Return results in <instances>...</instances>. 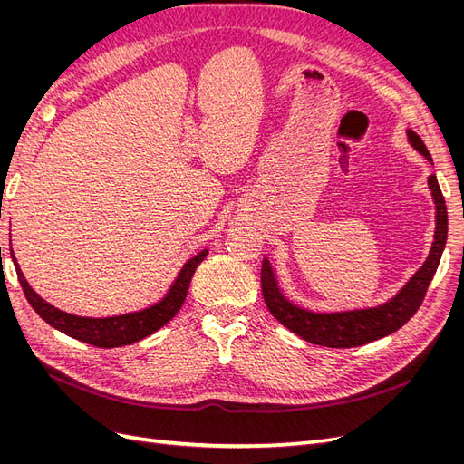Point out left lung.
<instances>
[{
    "label": "left lung",
    "instance_id": "1",
    "mask_svg": "<svg viewBox=\"0 0 464 464\" xmlns=\"http://www.w3.org/2000/svg\"><path fill=\"white\" fill-rule=\"evenodd\" d=\"M409 141L418 152H422L424 157L431 162V157L424 141L411 130H409ZM428 184L435 203L433 246L426 263L420 266L418 273L404 285V288L397 294L395 298H391L389 302L377 307H363V310H353V312L323 314V312L304 310V307H298L296 304L288 302L283 294H280L273 269H271V263L263 259L261 290L269 312L283 323L285 327L302 336L304 341L319 344V346H329V348L362 346L401 329L404 323L418 312V307L422 305L431 278L435 271H438V265L447 242V207L438 184V178L431 174L428 178Z\"/></svg>",
    "mask_w": 464,
    "mask_h": 464
}]
</instances>
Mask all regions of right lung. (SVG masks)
Segmentation results:
<instances>
[{"label": "right lung", "mask_w": 464, "mask_h": 464, "mask_svg": "<svg viewBox=\"0 0 464 464\" xmlns=\"http://www.w3.org/2000/svg\"><path fill=\"white\" fill-rule=\"evenodd\" d=\"M13 254V249H11ZM207 257V249H203L201 254L191 257L174 280L172 288L168 290L166 296L147 310L143 312H133V314H123V315H114V317H79L73 314H65L58 307L50 305L48 302L42 300L38 294L26 283L17 259H15V269L19 283L23 286V292L29 304L34 307V312L44 319L48 325L53 329H58L65 333L67 336H73L77 341H82L87 344L98 346V348H116L123 344H133L137 341L145 339V336L152 334L154 331H159L164 327L168 321H170L178 312L181 304H184L188 296V288L191 283V276L198 269V265Z\"/></svg>", "instance_id": "add662e5"}]
</instances>
